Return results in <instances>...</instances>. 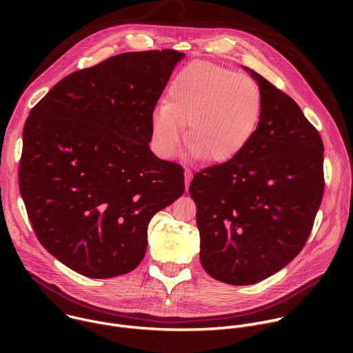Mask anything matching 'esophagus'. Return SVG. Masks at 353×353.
<instances>
[{
  "instance_id": "34e87169",
  "label": "esophagus",
  "mask_w": 353,
  "mask_h": 353,
  "mask_svg": "<svg viewBox=\"0 0 353 353\" xmlns=\"http://www.w3.org/2000/svg\"><path fill=\"white\" fill-rule=\"evenodd\" d=\"M184 179H185V191H187V190H188V185H190V183H191V179H192L191 170H188V169L184 170Z\"/></svg>"
}]
</instances>
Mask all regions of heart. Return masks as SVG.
I'll return each mask as SVG.
<instances>
[{"label": "heart", "mask_w": 353, "mask_h": 353, "mask_svg": "<svg viewBox=\"0 0 353 353\" xmlns=\"http://www.w3.org/2000/svg\"><path fill=\"white\" fill-rule=\"evenodd\" d=\"M261 114L263 96L253 79L215 64L192 63L174 77L168 103L150 114L154 148L159 157L172 158L188 123L192 157L229 162L253 139Z\"/></svg>", "instance_id": "obj_1"}]
</instances>
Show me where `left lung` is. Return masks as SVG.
<instances>
[{"label":"left lung","mask_w":353,"mask_h":353,"mask_svg":"<svg viewBox=\"0 0 353 353\" xmlns=\"http://www.w3.org/2000/svg\"><path fill=\"white\" fill-rule=\"evenodd\" d=\"M263 96L259 128L234 159L194 174L199 260L216 281L257 283L303 248L324 191L319 131L292 97L243 67Z\"/></svg>","instance_id":"1"}]
</instances>
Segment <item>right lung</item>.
I'll return each instance as SVG.
<instances>
[{"label":"right lung","mask_w":353,"mask_h":353,"mask_svg":"<svg viewBox=\"0 0 353 353\" xmlns=\"http://www.w3.org/2000/svg\"><path fill=\"white\" fill-rule=\"evenodd\" d=\"M183 59L110 57L61 79L29 113L21 194L41 245L81 275L135 270L150 219L184 192L183 168L149 149L150 114Z\"/></svg>","instance_id":"add662e5"}]
</instances>
